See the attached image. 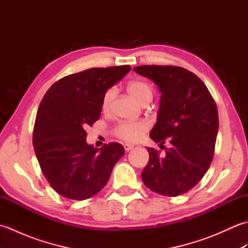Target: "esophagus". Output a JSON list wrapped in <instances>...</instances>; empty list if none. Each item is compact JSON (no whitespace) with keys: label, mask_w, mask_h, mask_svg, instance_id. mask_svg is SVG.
<instances>
[{"label":"esophagus","mask_w":248,"mask_h":248,"mask_svg":"<svg viewBox=\"0 0 248 248\" xmlns=\"http://www.w3.org/2000/svg\"><path fill=\"white\" fill-rule=\"evenodd\" d=\"M124 150L125 151H130V150H132L133 148H134V145H132V144H124Z\"/></svg>","instance_id":"34e87169"}]
</instances>
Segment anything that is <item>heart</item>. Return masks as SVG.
<instances>
[{
    "label": "heart",
    "instance_id": "obj_1",
    "mask_svg": "<svg viewBox=\"0 0 248 248\" xmlns=\"http://www.w3.org/2000/svg\"><path fill=\"white\" fill-rule=\"evenodd\" d=\"M128 93L136 101L141 105L148 104L154 98V89L149 83L141 80L131 81L127 85ZM116 96V88L110 87L104 93L102 98L101 108L103 112H108L112 107L113 100ZM149 129V124L146 120L138 121H124L114 128V134L118 139L129 143H134L140 140L144 133Z\"/></svg>",
    "mask_w": 248,
    "mask_h": 248
}]
</instances>
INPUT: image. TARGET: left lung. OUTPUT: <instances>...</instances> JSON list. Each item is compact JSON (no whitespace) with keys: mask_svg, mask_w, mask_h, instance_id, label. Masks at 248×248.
I'll list each match as a JSON object with an SVG mask.
<instances>
[{"mask_svg":"<svg viewBox=\"0 0 248 248\" xmlns=\"http://www.w3.org/2000/svg\"><path fill=\"white\" fill-rule=\"evenodd\" d=\"M134 70L154 81L162 93L150 138L171 144L162 157L157 150L147 148L149 162L141 179L151 191L175 197L196 186L211 164L218 131L217 104L203 82L182 67L146 65Z\"/></svg>","mask_w":248,"mask_h":248,"instance_id":"left-lung-1","label":"left lung"}]
</instances>
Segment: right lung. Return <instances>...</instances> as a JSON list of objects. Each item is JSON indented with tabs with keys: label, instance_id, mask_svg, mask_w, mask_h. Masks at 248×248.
Returning a JSON list of instances; mask_svg holds the SVG:
<instances>
[{
	"label": "right lung",
	"instance_id": "right-lung-1",
	"mask_svg": "<svg viewBox=\"0 0 248 248\" xmlns=\"http://www.w3.org/2000/svg\"><path fill=\"white\" fill-rule=\"evenodd\" d=\"M129 65L91 68L64 77L46 93L37 110L34 150L44 176L56 193L84 200L108 183L124 154L123 145L93 148L85 128L100 118L104 93L130 71Z\"/></svg>",
	"mask_w": 248,
	"mask_h": 248
}]
</instances>
